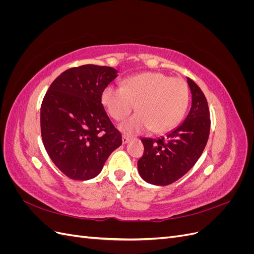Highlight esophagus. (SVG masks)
Returning <instances> with one entry per match:
<instances>
[{
  "label": "esophagus",
  "mask_w": 254,
  "mask_h": 254,
  "mask_svg": "<svg viewBox=\"0 0 254 254\" xmlns=\"http://www.w3.org/2000/svg\"><path fill=\"white\" fill-rule=\"evenodd\" d=\"M130 140H131V137L130 136H128V135H126V134H124L122 136V141H123V144H127Z\"/></svg>",
  "instance_id": "esophagus-1"
}]
</instances>
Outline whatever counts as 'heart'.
Wrapping results in <instances>:
<instances>
[{"instance_id":"heart-1","label":"heart","mask_w":254,"mask_h":254,"mask_svg":"<svg viewBox=\"0 0 254 254\" xmlns=\"http://www.w3.org/2000/svg\"><path fill=\"white\" fill-rule=\"evenodd\" d=\"M189 99L186 81L156 72L129 77L124 88L110 84L102 93V103L115 121L127 118L136 106L139 113L120 125L122 131L129 134L150 128L155 133L170 131L183 119Z\"/></svg>"}]
</instances>
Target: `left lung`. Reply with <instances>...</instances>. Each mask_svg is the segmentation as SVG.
I'll list each match as a JSON object with an SVG mask.
<instances>
[{"label":"left lung","mask_w":254,"mask_h":254,"mask_svg":"<svg viewBox=\"0 0 254 254\" xmlns=\"http://www.w3.org/2000/svg\"><path fill=\"white\" fill-rule=\"evenodd\" d=\"M191 107L181 125L159 139H142L144 153L137 161L142 178L155 186L180 179L200 158L210 134L211 119L206 98L196 82L188 78Z\"/></svg>","instance_id":"8db88e82"}]
</instances>
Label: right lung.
<instances>
[{
    "label": "right lung",
    "mask_w": 254,
    "mask_h": 254,
    "mask_svg": "<svg viewBox=\"0 0 254 254\" xmlns=\"http://www.w3.org/2000/svg\"><path fill=\"white\" fill-rule=\"evenodd\" d=\"M117 76L111 66L72 67L61 73L44 95L42 142L54 164L68 178H94L122 145V134L102 104L104 89Z\"/></svg>",
    "instance_id": "obj_1"
}]
</instances>
